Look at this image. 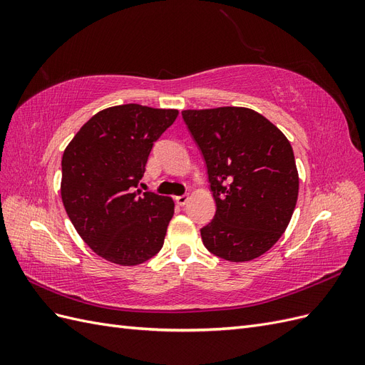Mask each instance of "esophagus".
<instances>
[{
  "label": "esophagus",
  "mask_w": 365,
  "mask_h": 365,
  "mask_svg": "<svg viewBox=\"0 0 365 365\" xmlns=\"http://www.w3.org/2000/svg\"><path fill=\"white\" fill-rule=\"evenodd\" d=\"M189 200H190L189 195H181V196H176L175 197V201H176V204H178V205H185L187 202H189Z\"/></svg>",
  "instance_id": "34e87169"
}]
</instances>
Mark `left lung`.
Listing matches in <instances>:
<instances>
[{
  "mask_svg": "<svg viewBox=\"0 0 365 365\" xmlns=\"http://www.w3.org/2000/svg\"><path fill=\"white\" fill-rule=\"evenodd\" d=\"M182 118L202 152L216 202L201 230L205 248L228 262L260 257L288 228L297 204L289 140L250 108L185 109Z\"/></svg>",
  "mask_w": 365,
  "mask_h": 365,
  "instance_id": "obj_1",
  "label": "left lung"
}]
</instances>
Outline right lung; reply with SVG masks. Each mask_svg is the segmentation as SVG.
Listing matches in <instances>:
<instances>
[{
  "label": "right lung",
  "instance_id": "add662e5",
  "mask_svg": "<svg viewBox=\"0 0 365 365\" xmlns=\"http://www.w3.org/2000/svg\"><path fill=\"white\" fill-rule=\"evenodd\" d=\"M176 117L178 109L137 103L106 108L63 150L65 212L85 244L108 262L135 267L163 248L175 202L135 189L153 141Z\"/></svg>",
  "mask_w": 365,
  "mask_h": 365
}]
</instances>
